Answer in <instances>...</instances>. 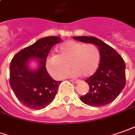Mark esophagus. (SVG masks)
<instances>
[{
    "label": "esophagus",
    "mask_w": 135,
    "mask_h": 135,
    "mask_svg": "<svg viewBox=\"0 0 135 135\" xmlns=\"http://www.w3.org/2000/svg\"><path fill=\"white\" fill-rule=\"evenodd\" d=\"M70 81H72V82H73V83H75V84L79 83V82L80 81V80H78V79H70Z\"/></svg>",
    "instance_id": "esophagus-1"
}]
</instances>
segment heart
<instances>
[{"label":"heart","instance_id":"obj_1","mask_svg":"<svg viewBox=\"0 0 135 135\" xmlns=\"http://www.w3.org/2000/svg\"><path fill=\"white\" fill-rule=\"evenodd\" d=\"M57 54L48 56L45 66L48 73L56 79L67 76L70 66L73 68L70 75L84 76L93 75L99 68L101 54L98 48L93 44H84L76 41H68L56 49Z\"/></svg>","mask_w":135,"mask_h":135}]
</instances>
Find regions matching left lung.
Instances as JSON below:
<instances>
[{
  "label": "left lung",
  "instance_id": "8db88e82",
  "mask_svg": "<svg viewBox=\"0 0 135 135\" xmlns=\"http://www.w3.org/2000/svg\"><path fill=\"white\" fill-rule=\"evenodd\" d=\"M73 38L97 45L101 54V62L97 71L85 80L90 87L89 93L81 96V101L91 107H103L110 104L126 85L124 60L114 48L95 37Z\"/></svg>",
  "mask_w": 135,
  "mask_h": 135
}]
</instances>
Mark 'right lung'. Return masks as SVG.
<instances>
[{
	"label": "right lung",
	"mask_w": 135,
	"mask_h": 135,
	"mask_svg": "<svg viewBox=\"0 0 135 135\" xmlns=\"http://www.w3.org/2000/svg\"><path fill=\"white\" fill-rule=\"evenodd\" d=\"M62 41L59 37L40 39L14 56L9 67V84L20 102L39 110L51 103L62 81H55L47 71L45 61L53 46ZM36 58L37 69L31 70L28 62Z\"/></svg>",
	"instance_id": "add662e5"
}]
</instances>
